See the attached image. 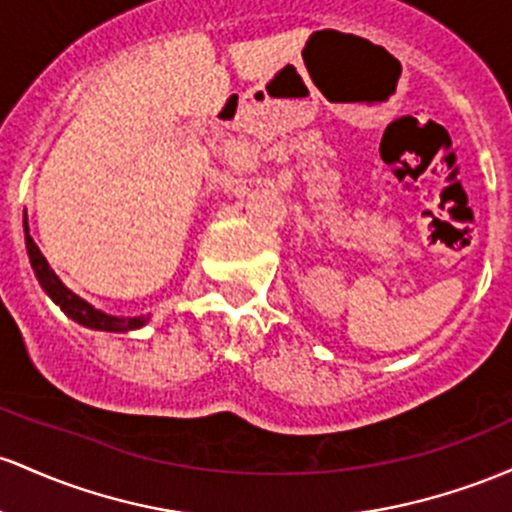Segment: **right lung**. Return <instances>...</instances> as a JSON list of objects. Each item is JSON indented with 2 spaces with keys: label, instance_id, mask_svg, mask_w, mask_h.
Listing matches in <instances>:
<instances>
[{
  "label": "right lung",
  "instance_id": "obj_1",
  "mask_svg": "<svg viewBox=\"0 0 512 512\" xmlns=\"http://www.w3.org/2000/svg\"><path fill=\"white\" fill-rule=\"evenodd\" d=\"M24 237H26L28 261H31V268H33V273H36L40 287L48 292L50 300H53L57 307H60L62 312L67 314V317L77 321V324L86 326V329L118 331V333L140 329V326L147 324L149 317H113V314L101 312V309L91 307V304L82 300L79 295H74L70 287L62 283L60 278H57L53 268H50V263L45 261V256L40 254L36 241H33L31 234H28L26 215H24Z\"/></svg>",
  "mask_w": 512,
  "mask_h": 512
}]
</instances>
